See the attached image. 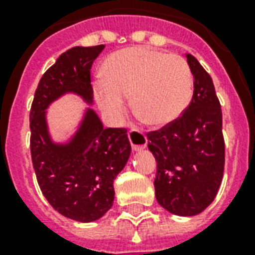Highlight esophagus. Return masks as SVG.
I'll list each match as a JSON object with an SVG mask.
<instances>
[{
  "instance_id": "1",
  "label": "esophagus",
  "mask_w": 255,
  "mask_h": 255,
  "mask_svg": "<svg viewBox=\"0 0 255 255\" xmlns=\"http://www.w3.org/2000/svg\"><path fill=\"white\" fill-rule=\"evenodd\" d=\"M128 139H129L132 149L135 152L141 151V149L147 147V136H145L144 132L139 131V129H131L128 132Z\"/></svg>"
}]
</instances>
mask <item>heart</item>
<instances>
[{
	"instance_id": "b5f03b06",
	"label": "heart",
	"mask_w": 255,
	"mask_h": 255,
	"mask_svg": "<svg viewBox=\"0 0 255 255\" xmlns=\"http://www.w3.org/2000/svg\"><path fill=\"white\" fill-rule=\"evenodd\" d=\"M94 85L98 107L111 122L127 110V96L148 124L173 123L189 106L193 75L184 58L147 47H128L112 54Z\"/></svg>"
}]
</instances>
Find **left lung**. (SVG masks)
<instances>
[{"mask_svg":"<svg viewBox=\"0 0 255 255\" xmlns=\"http://www.w3.org/2000/svg\"><path fill=\"white\" fill-rule=\"evenodd\" d=\"M193 98L181 118L148 135L155 156L156 200L169 213L190 217L213 202L225 164L221 106L213 81L193 55Z\"/></svg>","mask_w":255,"mask_h":255,"instance_id":"1","label":"left lung"}]
</instances>
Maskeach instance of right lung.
I'll return each instance as SVG.
<instances>
[{
  "label": "right lung",
  "mask_w": 255,
  "mask_h": 255,
  "mask_svg": "<svg viewBox=\"0 0 255 255\" xmlns=\"http://www.w3.org/2000/svg\"><path fill=\"white\" fill-rule=\"evenodd\" d=\"M104 45L67 50L42 75L30 111V149L38 184L58 213L78 222L99 220L115 198L114 180L131 155L126 128H104L94 104L90 70ZM66 95L81 97L86 108L76 131L57 142L47 110Z\"/></svg>",
  "instance_id": "add662e5"
}]
</instances>
